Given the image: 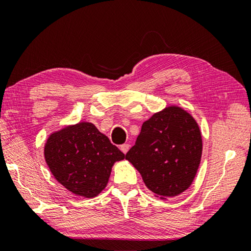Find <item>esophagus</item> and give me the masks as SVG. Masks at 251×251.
Listing matches in <instances>:
<instances>
[{"label":"esophagus","mask_w":251,"mask_h":251,"mask_svg":"<svg viewBox=\"0 0 251 251\" xmlns=\"http://www.w3.org/2000/svg\"><path fill=\"white\" fill-rule=\"evenodd\" d=\"M120 148H121V151L124 152V154H126V152L128 151V150H129V145H128V144H123V145Z\"/></svg>","instance_id":"obj_1"}]
</instances>
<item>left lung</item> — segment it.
<instances>
[{
  "mask_svg": "<svg viewBox=\"0 0 251 251\" xmlns=\"http://www.w3.org/2000/svg\"><path fill=\"white\" fill-rule=\"evenodd\" d=\"M201 134L194 117L169 106L144 122L126 159L141 173L147 188L161 199L192 185L201 164Z\"/></svg>",
  "mask_w": 251,
  "mask_h": 251,
  "instance_id": "1",
  "label": "left lung"
}]
</instances>
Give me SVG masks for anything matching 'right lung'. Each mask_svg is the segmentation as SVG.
Listing matches in <instances>:
<instances>
[{"mask_svg":"<svg viewBox=\"0 0 251 251\" xmlns=\"http://www.w3.org/2000/svg\"><path fill=\"white\" fill-rule=\"evenodd\" d=\"M44 156L59 184L86 198L105 188L114 163L125 158L107 136L87 122L53 133L45 144Z\"/></svg>","mask_w":251,"mask_h":251,"instance_id":"obj_1","label":"right lung"}]
</instances>
